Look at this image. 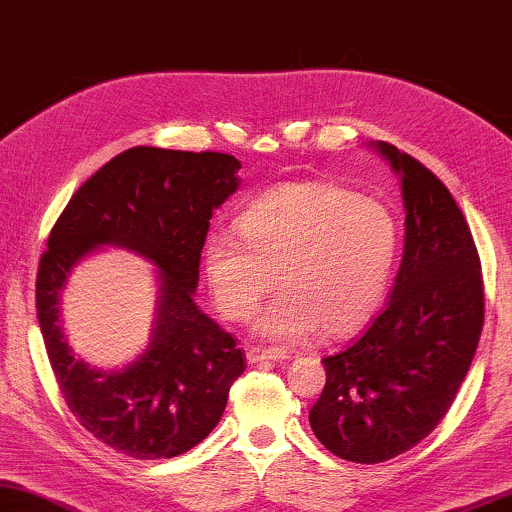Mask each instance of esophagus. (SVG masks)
<instances>
[{"instance_id": "1", "label": "esophagus", "mask_w": 512, "mask_h": 512, "mask_svg": "<svg viewBox=\"0 0 512 512\" xmlns=\"http://www.w3.org/2000/svg\"><path fill=\"white\" fill-rule=\"evenodd\" d=\"M246 358H248V363H266V361L278 363V361H285V358H289V356L285 352H280V349H266V347L253 345V347H248Z\"/></svg>"}]
</instances>
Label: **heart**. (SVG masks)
<instances>
[{"instance_id":"heart-1","label":"heart","mask_w":512,"mask_h":512,"mask_svg":"<svg viewBox=\"0 0 512 512\" xmlns=\"http://www.w3.org/2000/svg\"><path fill=\"white\" fill-rule=\"evenodd\" d=\"M236 234L204 243V276L225 317L262 312L266 340L301 342L319 331L349 335L384 301L398 255V227L384 204L324 181L287 183L259 195L236 218Z\"/></svg>"}]
</instances>
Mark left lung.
<instances>
[{"label": "left lung", "instance_id": "1", "mask_svg": "<svg viewBox=\"0 0 512 512\" xmlns=\"http://www.w3.org/2000/svg\"><path fill=\"white\" fill-rule=\"evenodd\" d=\"M375 149L402 181L404 255L391 299L358 338L326 356L310 409L315 437L349 462L393 460L451 409L485 319L480 257L437 174L388 142Z\"/></svg>", "mask_w": 512, "mask_h": 512}]
</instances>
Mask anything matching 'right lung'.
Segmentation results:
<instances>
[{
    "instance_id": "right-lung-1",
    "label": "right lung",
    "mask_w": 512,
    "mask_h": 512,
    "mask_svg": "<svg viewBox=\"0 0 512 512\" xmlns=\"http://www.w3.org/2000/svg\"><path fill=\"white\" fill-rule=\"evenodd\" d=\"M239 170L218 151L128 149L75 190L41 255L36 315L59 391L87 432L135 460L177 457L207 439L246 370L234 335L193 299L209 220L239 188ZM101 245L133 249L161 269L150 347L114 373L75 359L58 326L65 278Z\"/></svg>"
}]
</instances>
